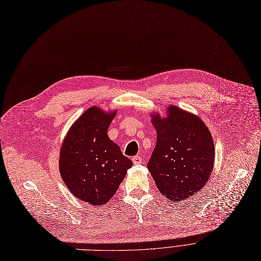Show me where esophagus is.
Segmentation results:
<instances>
[{
	"mask_svg": "<svg viewBox=\"0 0 261 261\" xmlns=\"http://www.w3.org/2000/svg\"><path fill=\"white\" fill-rule=\"evenodd\" d=\"M132 161L134 164H140L141 162H143V160H141V157L140 156H134L132 158Z\"/></svg>",
	"mask_w": 261,
	"mask_h": 261,
	"instance_id": "esophagus-1",
	"label": "esophagus"
}]
</instances>
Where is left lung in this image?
<instances>
[{
    "label": "left lung",
    "mask_w": 261,
    "mask_h": 261,
    "mask_svg": "<svg viewBox=\"0 0 261 261\" xmlns=\"http://www.w3.org/2000/svg\"><path fill=\"white\" fill-rule=\"evenodd\" d=\"M157 143L148 169L160 194L173 202L191 198L207 183L215 164L213 138L201 118L171 105L154 112Z\"/></svg>",
    "instance_id": "8db88e82"
}]
</instances>
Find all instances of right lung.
Wrapping results in <instances>:
<instances>
[{"mask_svg":"<svg viewBox=\"0 0 261 261\" xmlns=\"http://www.w3.org/2000/svg\"><path fill=\"white\" fill-rule=\"evenodd\" d=\"M115 113L88 108L69 128L61 146V178L70 193L90 205L106 204L132 167L107 135Z\"/></svg>","mask_w":261,"mask_h":261,"instance_id":"1","label":"right lung"}]
</instances>
